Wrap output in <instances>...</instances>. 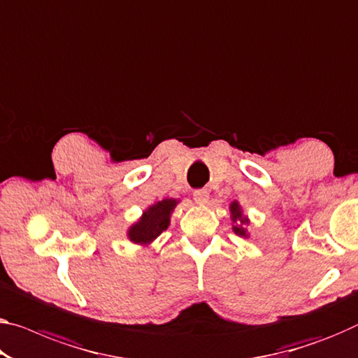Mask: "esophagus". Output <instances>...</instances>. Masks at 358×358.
<instances>
[{"mask_svg": "<svg viewBox=\"0 0 358 358\" xmlns=\"http://www.w3.org/2000/svg\"><path fill=\"white\" fill-rule=\"evenodd\" d=\"M208 198H210V192L205 190V189H198L194 192V200L198 205H205L208 201Z\"/></svg>", "mask_w": 358, "mask_h": 358, "instance_id": "1", "label": "esophagus"}]
</instances>
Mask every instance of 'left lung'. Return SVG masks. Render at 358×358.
Segmentation results:
<instances>
[{
    "label": "left lung",
    "instance_id": "left-lung-1",
    "mask_svg": "<svg viewBox=\"0 0 358 358\" xmlns=\"http://www.w3.org/2000/svg\"><path fill=\"white\" fill-rule=\"evenodd\" d=\"M230 210V221H232V230L234 232L241 236V238H250V217L243 213V208H241L240 201L234 200L229 205Z\"/></svg>",
    "mask_w": 358,
    "mask_h": 358
}]
</instances>
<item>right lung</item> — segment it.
<instances>
[{
    "label": "right lung",
    "instance_id": "obj_1",
    "mask_svg": "<svg viewBox=\"0 0 358 358\" xmlns=\"http://www.w3.org/2000/svg\"><path fill=\"white\" fill-rule=\"evenodd\" d=\"M179 205L176 198H163L142 211V216L126 230L131 243L148 248L171 224V214Z\"/></svg>",
    "mask_w": 358,
    "mask_h": 358
}]
</instances>
